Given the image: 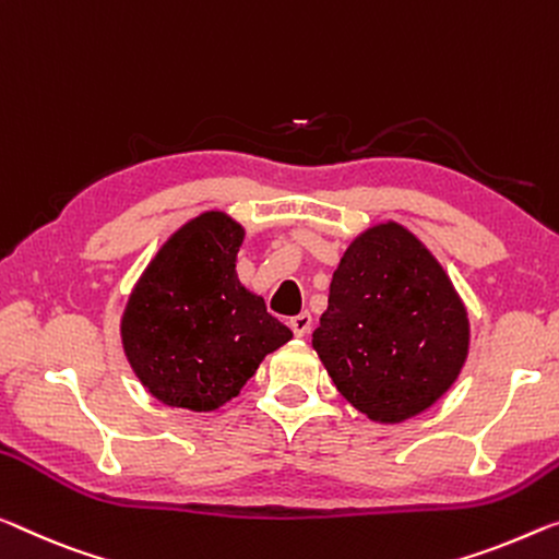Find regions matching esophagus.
<instances>
[{
	"label": "esophagus",
	"instance_id": "34e87169",
	"mask_svg": "<svg viewBox=\"0 0 559 559\" xmlns=\"http://www.w3.org/2000/svg\"><path fill=\"white\" fill-rule=\"evenodd\" d=\"M289 328L295 332V337H307L309 330H312V314L309 312H299L297 317H292Z\"/></svg>",
	"mask_w": 559,
	"mask_h": 559
}]
</instances>
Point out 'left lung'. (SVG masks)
Masks as SVG:
<instances>
[{
  "mask_svg": "<svg viewBox=\"0 0 559 559\" xmlns=\"http://www.w3.org/2000/svg\"><path fill=\"white\" fill-rule=\"evenodd\" d=\"M312 347L352 407L380 425L423 415L457 380L469 317L450 274L400 222L352 239Z\"/></svg>",
  "mask_w": 559,
  "mask_h": 559,
  "instance_id": "obj_1",
  "label": "left lung"
}]
</instances>
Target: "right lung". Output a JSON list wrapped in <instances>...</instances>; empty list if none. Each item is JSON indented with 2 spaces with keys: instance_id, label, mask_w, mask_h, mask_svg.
<instances>
[{
  "instance_id": "right-lung-1",
  "label": "right lung",
  "mask_w": 559,
  "mask_h": 559,
  "mask_svg": "<svg viewBox=\"0 0 559 559\" xmlns=\"http://www.w3.org/2000/svg\"><path fill=\"white\" fill-rule=\"evenodd\" d=\"M245 227L222 210L187 219L134 282L119 320L127 362L167 407L214 412L235 400L292 332L237 277Z\"/></svg>"
}]
</instances>
